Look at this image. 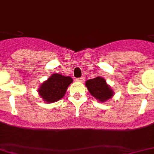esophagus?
Returning <instances> with one entry per match:
<instances>
[{"mask_svg":"<svg viewBox=\"0 0 154 154\" xmlns=\"http://www.w3.org/2000/svg\"><path fill=\"white\" fill-rule=\"evenodd\" d=\"M76 80H77V82H84V81H85V78H84V77H79V78H77Z\"/></svg>","mask_w":154,"mask_h":154,"instance_id":"34e87169","label":"esophagus"}]
</instances>
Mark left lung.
I'll use <instances>...</instances> for the list:
<instances>
[{"mask_svg": "<svg viewBox=\"0 0 154 154\" xmlns=\"http://www.w3.org/2000/svg\"><path fill=\"white\" fill-rule=\"evenodd\" d=\"M87 89L92 96L101 102L108 101L113 96V91L103 77H97L85 82Z\"/></svg>", "mask_w": 154, "mask_h": 154, "instance_id": "8db88e82", "label": "left lung"}]
</instances>
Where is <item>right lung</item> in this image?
<instances>
[{"label": "right lung", "mask_w": 154, "mask_h": 154, "mask_svg": "<svg viewBox=\"0 0 154 154\" xmlns=\"http://www.w3.org/2000/svg\"><path fill=\"white\" fill-rule=\"evenodd\" d=\"M72 82L71 77H65L60 73H53L47 81L41 85L38 94L43 101L53 103L65 96L68 87Z\"/></svg>", "instance_id": "add662e5"}]
</instances>
